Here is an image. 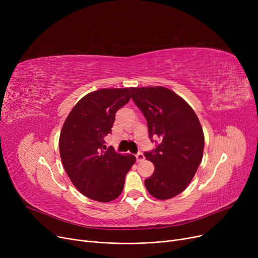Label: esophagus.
Listing matches in <instances>:
<instances>
[{"instance_id":"1","label":"esophagus","mask_w":258,"mask_h":258,"mask_svg":"<svg viewBox=\"0 0 258 258\" xmlns=\"http://www.w3.org/2000/svg\"><path fill=\"white\" fill-rule=\"evenodd\" d=\"M144 155L142 154V153H138L137 155H136V159H137V162H141V161H143L144 160Z\"/></svg>"}]
</instances>
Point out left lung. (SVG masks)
<instances>
[{"instance_id":"obj_1","label":"left lung","mask_w":258,"mask_h":258,"mask_svg":"<svg viewBox=\"0 0 258 258\" xmlns=\"http://www.w3.org/2000/svg\"><path fill=\"white\" fill-rule=\"evenodd\" d=\"M131 93L146 118L150 138L161 139L155 151L144 154L155 165L145 187L158 200L171 199L185 190L202 162L204 133L200 120L190 105L165 87L131 88Z\"/></svg>"}]
</instances>
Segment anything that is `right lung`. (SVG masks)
I'll list each match as a JSON object with an SVG mask.
<instances>
[{"mask_svg": "<svg viewBox=\"0 0 258 258\" xmlns=\"http://www.w3.org/2000/svg\"><path fill=\"white\" fill-rule=\"evenodd\" d=\"M130 98L128 88L91 92L63 122L58 143L62 165L77 190L91 200H116L136 162L133 155L118 154L113 147L104 151V137L112 131L115 114Z\"/></svg>", "mask_w": 258, "mask_h": 258, "instance_id": "add662e5", "label": "right lung"}]
</instances>
